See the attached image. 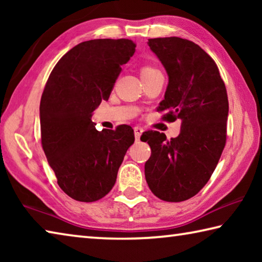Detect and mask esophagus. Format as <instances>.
<instances>
[{
    "instance_id": "obj_1",
    "label": "esophagus",
    "mask_w": 262,
    "mask_h": 262,
    "mask_svg": "<svg viewBox=\"0 0 262 262\" xmlns=\"http://www.w3.org/2000/svg\"><path fill=\"white\" fill-rule=\"evenodd\" d=\"M142 133H143V128L140 127V126H135L134 127V134H135V139L136 140H140Z\"/></svg>"
}]
</instances>
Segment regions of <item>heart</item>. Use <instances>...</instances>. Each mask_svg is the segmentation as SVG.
I'll return each mask as SVG.
<instances>
[{
  "instance_id": "b5f03b06",
  "label": "heart",
  "mask_w": 262,
  "mask_h": 262,
  "mask_svg": "<svg viewBox=\"0 0 262 262\" xmlns=\"http://www.w3.org/2000/svg\"><path fill=\"white\" fill-rule=\"evenodd\" d=\"M155 70H156V69L152 68V67H143L141 69V76H142V75L152 73V72H155Z\"/></svg>"
}]
</instances>
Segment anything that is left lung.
Masks as SVG:
<instances>
[{
    "instance_id": "obj_1",
    "label": "left lung",
    "mask_w": 262,
    "mask_h": 262,
    "mask_svg": "<svg viewBox=\"0 0 262 262\" xmlns=\"http://www.w3.org/2000/svg\"><path fill=\"white\" fill-rule=\"evenodd\" d=\"M148 45L168 76L157 110L166 113L164 120L181 119V130L170 141L164 133H143L151 148L145 180L161 200L180 202L200 192L220 161L227 141V89L215 61L193 41L155 38Z\"/></svg>"
}]
</instances>
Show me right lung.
Masks as SVG:
<instances>
[{
  "label": "right lung",
  "mask_w": 262,
  "mask_h": 262,
  "mask_svg": "<svg viewBox=\"0 0 262 262\" xmlns=\"http://www.w3.org/2000/svg\"><path fill=\"white\" fill-rule=\"evenodd\" d=\"M135 47L128 39L83 41L61 57L48 77L40 100L41 144L60 188L74 200L104 198L134 143L132 127L97 130L91 117L108 99Z\"/></svg>",
  "instance_id": "right-lung-1"
}]
</instances>
